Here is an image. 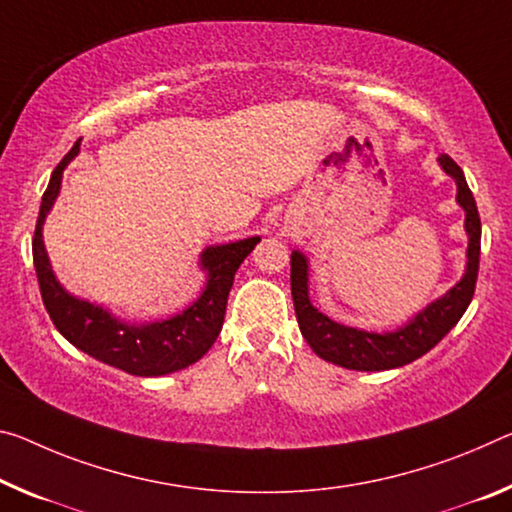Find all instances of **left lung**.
I'll return each instance as SVG.
<instances>
[{"label":"left lung","mask_w":512,"mask_h":512,"mask_svg":"<svg viewBox=\"0 0 512 512\" xmlns=\"http://www.w3.org/2000/svg\"><path fill=\"white\" fill-rule=\"evenodd\" d=\"M440 166L446 175H451L458 186V205L465 209V232L469 237L467 246V269L456 287H451L442 298L433 300L424 310L415 314L405 326L394 332H367L328 319L312 305L307 294L310 266L307 257L294 250L291 253V296L298 328L312 351L326 362L339 364L344 369L355 371H385L403 364L415 362L421 355L431 351L435 344L449 332L460 316L472 303L476 278H478V255H481V218H478L476 200L469 191L465 173L449 154H440Z\"/></svg>","instance_id":"obj_1"}]
</instances>
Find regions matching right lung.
I'll use <instances>...</instances> for the list:
<instances>
[{
  "mask_svg": "<svg viewBox=\"0 0 512 512\" xmlns=\"http://www.w3.org/2000/svg\"><path fill=\"white\" fill-rule=\"evenodd\" d=\"M79 154V141L59 161L43 193L34 232V266L43 296L45 310L63 337L79 351L91 355L109 367L123 369L132 376H166V373L186 369L198 362L214 346L223 328L227 296H230L234 273L241 266L259 237L241 239L223 246H209L200 255V269L207 271V285L193 305L180 314L154 323H125L100 305L70 296L59 285L50 266L43 223L50 214L61 189L63 170Z\"/></svg>",
  "mask_w": 512,
  "mask_h": 512,
  "instance_id": "add662e5",
  "label": "right lung"
}]
</instances>
